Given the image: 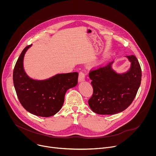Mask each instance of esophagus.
<instances>
[{"mask_svg": "<svg viewBox=\"0 0 156 156\" xmlns=\"http://www.w3.org/2000/svg\"><path fill=\"white\" fill-rule=\"evenodd\" d=\"M85 74L83 73V72H80V73H79V76H78V80H79V81L80 82H81V81H84V80H85Z\"/></svg>", "mask_w": 156, "mask_h": 156, "instance_id": "obj_1", "label": "esophagus"}]
</instances>
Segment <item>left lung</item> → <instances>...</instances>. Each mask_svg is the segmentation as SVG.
<instances>
[{
    "label": "left lung",
    "instance_id": "8db88e82",
    "mask_svg": "<svg viewBox=\"0 0 156 156\" xmlns=\"http://www.w3.org/2000/svg\"><path fill=\"white\" fill-rule=\"evenodd\" d=\"M131 62L128 71L117 73L112 68L113 62L91 70L93 94L88 104L94 113L113 115L125 110L134 100L141 81V69L137 58L126 56Z\"/></svg>",
    "mask_w": 156,
    "mask_h": 156
}]
</instances>
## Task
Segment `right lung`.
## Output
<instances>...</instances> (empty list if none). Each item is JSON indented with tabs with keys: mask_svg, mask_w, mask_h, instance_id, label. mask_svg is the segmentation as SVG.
Here are the masks:
<instances>
[{
	"mask_svg": "<svg viewBox=\"0 0 156 156\" xmlns=\"http://www.w3.org/2000/svg\"><path fill=\"white\" fill-rule=\"evenodd\" d=\"M27 46L18 57L13 73V84L21 104L30 113L43 117L54 115L61 109L65 93L78 84V73L57 74L44 80L30 78L23 68Z\"/></svg>",
	"mask_w": 156,
	"mask_h": 156,
	"instance_id": "add662e5",
	"label": "right lung"
}]
</instances>
